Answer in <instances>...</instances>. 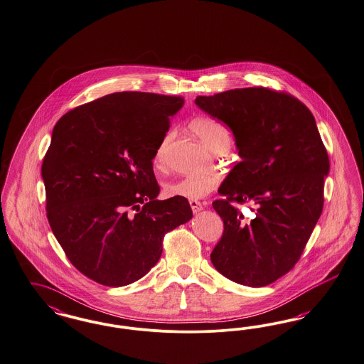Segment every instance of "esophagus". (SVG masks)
Segmentation results:
<instances>
[{"label": "esophagus", "instance_id": "34e87169", "mask_svg": "<svg viewBox=\"0 0 364 364\" xmlns=\"http://www.w3.org/2000/svg\"><path fill=\"white\" fill-rule=\"evenodd\" d=\"M189 204H191V208H192L193 214H198L199 211L203 210V204L198 202V200H189Z\"/></svg>", "mask_w": 364, "mask_h": 364}]
</instances>
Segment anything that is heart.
Returning a JSON list of instances; mask_svg holds the SVG:
<instances>
[{"mask_svg": "<svg viewBox=\"0 0 364 364\" xmlns=\"http://www.w3.org/2000/svg\"><path fill=\"white\" fill-rule=\"evenodd\" d=\"M191 130L196 134L204 145L214 153L228 151L232 144V134L229 129L217 119L210 117H196L191 122ZM172 139V134H166L162 139L157 153L156 161L161 164L165 157L166 149ZM219 176L215 173L208 175L186 176L165 186V195L169 198H184L188 200H199L207 196L210 192L218 187Z\"/></svg>", "mask_w": 364, "mask_h": 364, "instance_id": "1", "label": "heart"}]
</instances>
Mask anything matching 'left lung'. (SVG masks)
<instances>
[{
    "mask_svg": "<svg viewBox=\"0 0 364 364\" xmlns=\"http://www.w3.org/2000/svg\"><path fill=\"white\" fill-rule=\"evenodd\" d=\"M195 104L233 132L241 162L213 202L223 234L211 262L238 284L262 287L299 260L323 205L329 159L316 119L305 104L267 87L198 96ZM232 201L255 204L245 223Z\"/></svg>",
    "mask_w": 364,
    "mask_h": 364,
    "instance_id": "8db88e82",
    "label": "left lung"
}]
</instances>
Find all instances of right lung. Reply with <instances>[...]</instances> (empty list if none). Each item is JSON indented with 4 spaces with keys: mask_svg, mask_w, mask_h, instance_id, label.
Returning <instances> with one entry per match:
<instances>
[{
    "mask_svg": "<svg viewBox=\"0 0 364 364\" xmlns=\"http://www.w3.org/2000/svg\"><path fill=\"white\" fill-rule=\"evenodd\" d=\"M183 104L117 92L74 108L53 130L42 165L47 219L70 262L102 286L145 277L164 235L192 218L187 199H157L151 162Z\"/></svg>",
    "mask_w": 364,
    "mask_h": 364,
    "instance_id": "1",
    "label": "right lung"
}]
</instances>
